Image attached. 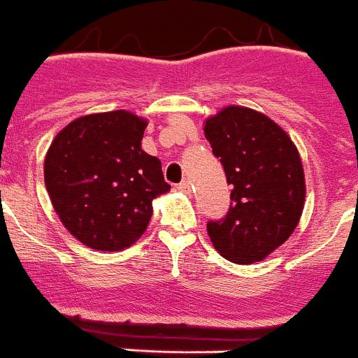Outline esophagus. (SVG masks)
Listing matches in <instances>:
<instances>
[{
  "label": "esophagus",
  "mask_w": 358,
  "mask_h": 358,
  "mask_svg": "<svg viewBox=\"0 0 358 358\" xmlns=\"http://www.w3.org/2000/svg\"><path fill=\"white\" fill-rule=\"evenodd\" d=\"M177 190L181 194H192V182L190 181H182L177 185Z\"/></svg>",
  "instance_id": "34e87169"
}]
</instances>
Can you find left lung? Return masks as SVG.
Instances as JSON below:
<instances>
[{
	"label": "left lung",
	"instance_id": "1",
	"mask_svg": "<svg viewBox=\"0 0 358 358\" xmlns=\"http://www.w3.org/2000/svg\"><path fill=\"white\" fill-rule=\"evenodd\" d=\"M204 136L231 185L226 217L206 224L213 248L239 264L262 261L302 215L306 182L297 146L268 115L246 106L206 119Z\"/></svg>",
	"mask_w": 358,
	"mask_h": 358
}]
</instances>
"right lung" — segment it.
<instances>
[{"label":"right lung","instance_id":"right-lung-1","mask_svg":"<svg viewBox=\"0 0 358 358\" xmlns=\"http://www.w3.org/2000/svg\"><path fill=\"white\" fill-rule=\"evenodd\" d=\"M148 121L127 110L74 119L52 141L45 186L61 222L85 246H132L152 217V201L170 190L161 161L141 148Z\"/></svg>","mask_w":358,"mask_h":358}]
</instances>
